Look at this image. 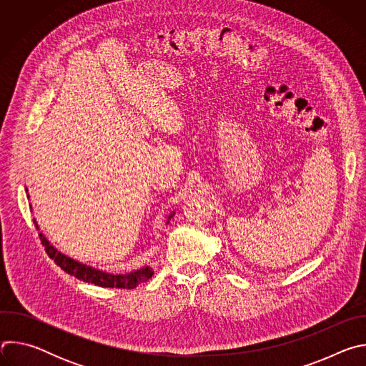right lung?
Returning <instances> with one entry per match:
<instances>
[{
	"label": "right lung",
	"mask_w": 366,
	"mask_h": 366,
	"mask_svg": "<svg viewBox=\"0 0 366 366\" xmlns=\"http://www.w3.org/2000/svg\"><path fill=\"white\" fill-rule=\"evenodd\" d=\"M29 189L26 188V192ZM29 197V194H27ZM175 213H171L169 217H168V222L171 220V217L174 216ZM34 226L37 230L39 229V224L36 220H33ZM39 237L41 240V244L44 246V250L46 253L49 254L50 259L55 260V264L59 265L66 274L84 281V282H91V284H95L98 287H104V288H123V290H132V288H136L139 284L142 282H146L149 278H152L153 275V269L150 267H143L140 269H136V271H132L129 274H110V272H106V271H99L97 268H92L89 265H85V264H81L78 262V260L64 254L62 252H59L54 244H51L46 237L44 234L40 232L39 233Z\"/></svg>",
	"instance_id": "obj_1"
}]
</instances>
